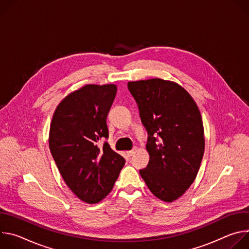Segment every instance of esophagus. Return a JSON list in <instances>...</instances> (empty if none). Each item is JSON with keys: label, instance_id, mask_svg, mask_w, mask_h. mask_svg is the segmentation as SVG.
I'll use <instances>...</instances> for the list:
<instances>
[{"label": "esophagus", "instance_id": "esophagus-1", "mask_svg": "<svg viewBox=\"0 0 249 249\" xmlns=\"http://www.w3.org/2000/svg\"><path fill=\"white\" fill-rule=\"evenodd\" d=\"M135 153H136V149H133V150H131V151H128V152H127V155H128V157H132Z\"/></svg>", "mask_w": 249, "mask_h": 249}]
</instances>
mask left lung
Returning a JSON list of instances; mask_svg holds the SVG:
<instances>
[{"mask_svg": "<svg viewBox=\"0 0 249 249\" xmlns=\"http://www.w3.org/2000/svg\"><path fill=\"white\" fill-rule=\"evenodd\" d=\"M148 131L150 161L140 174L150 191L170 203L195 180L205 150L202 116L188 91L162 79L128 83Z\"/></svg>", "mask_w": 249, "mask_h": 249, "instance_id": "1", "label": "left lung"}]
</instances>
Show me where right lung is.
Instances as JSON below:
<instances>
[{
    "mask_svg": "<svg viewBox=\"0 0 249 249\" xmlns=\"http://www.w3.org/2000/svg\"><path fill=\"white\" fill-rule=\"evenodd\" d=\"M117 92L114 84L85 85L58 104L49 130V148L67 186L82 201L100 202L112 190L125 160L105 142L106 117Z\"/></svg>",
    "mask_w": 249,
    "mask_h": 249,
    "instance_id": "right-lung-1",
    "label": "right lung"
}]
</instances>
